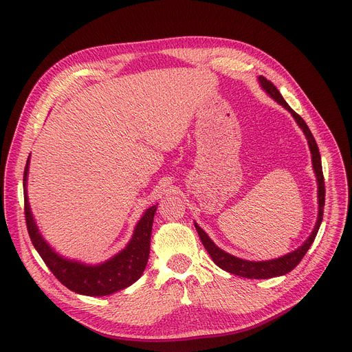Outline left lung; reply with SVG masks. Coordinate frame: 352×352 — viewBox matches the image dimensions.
Listing matches in <instances>:
<instances>
[{"label": "left lung", "instance_id": "obj_1", "mask_svg": "<svg viewBox=\"0 0 352 352\" xmlns=\"http://www.w3.org/2000/svg\"><path fill=\"white\" fill-rule=\"evenodd\" d=\"M259 83L262 86V89L272 97L275 101H278L280 105H283L286 110L293 116V118L296 120L297 125H299L309 142V148L311 152V162H313V169L317 177V184H318V217L314 226V230L311 231L310 236L303 242V245L297 248L296 251L276 258V259H270V261H261V262H252V261H245L236 258L234 255L227 254L226 251L220 250L214 242L210 239V236L195 223V227L200 235V239L203 242L204 248L207 250V252L210 254L211 259L214 261V263L220 266L221 269L227 270V272L232 274V275H238L242 278H248V279H269V278H275V276H282L289 274L292 269H294L297 265L300 263V261L303 259V256L306 255V252L309 251V248L311 247L313 241L318 232L320 224L322 221V212H324V200H326V187H324V176H322V168H321V156L318 152V146L316 144V140L313 137L311 131L309 129L307 124L305 122V120L294 113L292 108L289 107V104L285 101V98L282 97V94L279 93V90L274 86L272 82H269L267 78H265L263 76L258 77Z\"/></svg>", "mask_w": 352, "mask_h": 352}]
</instances>
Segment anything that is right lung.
I'll use <instances>...</instances> for the list:
<instances>
[{"label": "right lung", "instance_id": "right-lung-1", "mask_svg": "<svg viewBox=\"0 0 352 352\" xmlns=\"http://www.w3.org/2000/svg\"><path fill=\"white\" fill-rule=\"evenodd\" d=\"M30 157L23 170V201L25 220L32 244L50 272L56 279L74 293L85 296H107L122 290L137 282L144 274L149 258L151 234L156 206L149 207L142 219L135 227L129 244L120 254L100 265H85L77 261L66 259L53 251L39 234L32 217L28 195H26V180H28Z\"/></svg>", "mask_w": 352, "mask_h": 352}]
</instances>
